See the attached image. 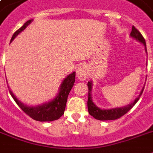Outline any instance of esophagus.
<instances>
[{
  "instance_id": "obj_1",
  "label": "esophagus",
  "mask_w": 153,
  "mask_h": 153,
  "mask_svg": "<svg viewBox=\"0 0 153 153\" xmlns=\"http://www.w3.org/2000/svg\"><path fill=\"white\" fill-rule=\"evenodd\" d=\"M87 75H88V71L86 66L85 65L79 66L76 71V76L78 77V79L81 81H84L86 79Z\"/></svg>"
}]
</instances>
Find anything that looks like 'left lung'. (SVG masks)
<instances>
[{
	"label": "left lung",
	"instance_id": "left-lung-1",
	"mask_svg": "<svg viewBox=\"0 0 153 153\" xmlns=\"http://www.w3.org/2000/svg\"><path fill=\"white\" fill-rule=\"evenodd\" d=\"M130 36L133 37V39L137 40L138 42H140L143 44L145 47V51L147 52V49H146V43H145V39L140 32L134 26L132 27V32L130 33ZM92 82H88L87 86H88V101H87V107H88L89 114H91V116L97 120H100V121H108V120H116V119L120 118L121 116H123L124 114H126L128 111H129L133 105L137 102V101L140 99V97L141 96L145 88V86H143L142 90L140 91V94L137 96V98H136L135 100L133 101L132 103L127 105L126 106L119 107V108H114V109H102L98 108L92 100V97H91V90H92Z\"/></svg>",
	"mask_w": 153,
	"mask_h": 153
}]
</instances>
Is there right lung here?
<instances>
[{
	"label": "right lung",
	"instance_id": "right-lung-1",
	"mask_svg": "<svg viewBox=\"0 0 153 153\" xmlns=\"http://www.w3.org/2000/svg\"><path fill=\"white\" fill-rule=\"evenodd\" d=\"M32 21V20H27L22 27L19 28L13 34V37L11 39V42L15 39V37L19 33L24 31ZM74 82H75V72H73L63 79V81L60 85L59 93L53 100L48 102V103H44L40 105H36V106L26 105L18 100L10 90H9V93L14 101L16 102L18 106L20 107L25 114H27L30 117L39 121H52L55 120H58L60 117L62 116V114H64L67 97H68L70 91L74 86Z\"/></svg>",
	"mask_w": 153,
	"mask_h": 153
}]
</instances>
